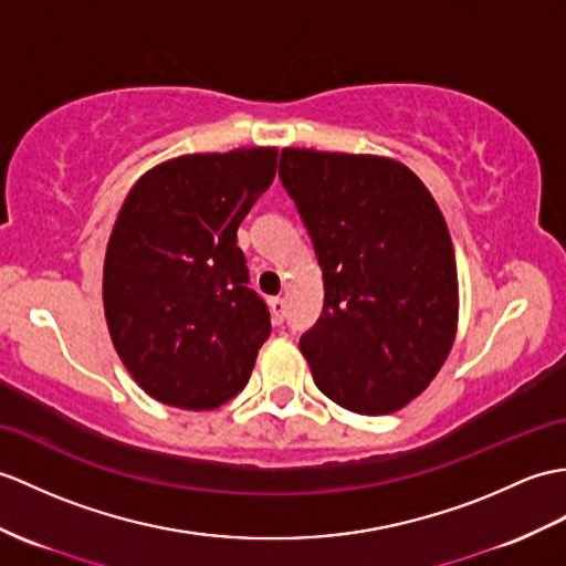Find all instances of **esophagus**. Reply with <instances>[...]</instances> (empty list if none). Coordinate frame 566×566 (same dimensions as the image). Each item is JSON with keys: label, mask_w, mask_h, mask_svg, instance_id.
Masks as SVG:
<instances>
[{"label": "esophagus", "mask_w": 566, "mask_h": 566, "mask_svg": "<svg viewBox=\"0 0 566 566\" xmlns=\"http://www.w3.org/2000/svg\"><path fill=\"white\" fill-rule=\"evenodd\" d=\"M270 308H272V318H274V323H282V321H284V315H286V304H284V298H280V296L270 298Z\"/></svg>", "instance_id": "34e87169"}]
</instances>
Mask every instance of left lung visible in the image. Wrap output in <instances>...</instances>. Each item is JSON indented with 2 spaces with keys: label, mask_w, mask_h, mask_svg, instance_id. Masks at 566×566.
<instances>
[{
  "label": "left lung",
  "mask_w": 566,
  "mask_h": 566,
  "mask_svg": "<svg viewBox=\"0 0 566 566\" xmlns=\"http://www.w3.org/2000/svg\"><path fill=\"white\" fill-rule=\"evenodd\" d=\"M280 178L323 270V313L298 343L315 386L357 415L400 410L455 337L458 272L439 205L384 156L282 149Z\"/></svg>",
  "instance_id": "1"
}]
</instances>
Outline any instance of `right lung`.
I'll return each instance as SVG.
<instances>
[{"instance_id":"1","label":"right lung","mask_w":566,"mask_h":566,"mask_svg":"<svg viewBox=\"0 0 566 566\" xmlns=\"http://www.w3.org/2000/svg\"><path fill=\"white\" fill-rule=\"evenodd\" d=\"M274 174V147L178 156L147 170L117 214L105 321L127 371L164 405L214 410L251 378L272 325L235 231Z\"/></svg>"}]
</instances>
